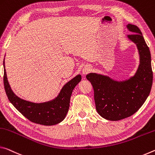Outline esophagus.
Masks as SVG:
<instances>
[{"instance_id":"obj_1","label":"esophagus","mask_w":155,"mask_h":155,"mask_svg":"<svg viewBox=\"0 0 155 155\" xmlns=\"http://www.w3.org/2000/svg\"><path fill=\"white\" fill-rule=\"evenodd\" d=\"M90 71H91V68L89 67H87H87H84L83 70H82V73L84 75H86V74H87V73H89Z\"/></svg>"}]
</instances>
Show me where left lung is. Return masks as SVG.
<instances>
[{"label": "left lung", "mask_w": 155, "mask_h": 155, "mask_svg": "<svg viewBox=\"0 0 155 155\" xmlns=\"http://www.w3.org/2000/svg\"><path fill=\"white\" fill-rule=\"evenodd\" d=\"M126 27L133 33L128 38L136 44L140 58L135 75L120 82L94 73L87 75L94 90L96 110L103 118L110 121L123 120L135 113L148 97L153 84L151 55L148 45L138 27L131 24Z\"/></svg>", "instance_id": "1"}]
</instances>
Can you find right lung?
Returning <instances> with one entry per match:
<instances>
[{
	"mask_svg": "<svg viewBox=\"0 0 155 155\" xmlns=\"http://www.w3.org/2000/svg\"><path fill=\"white\" fill-rule=\"evenodd\" d=\"M5 67V62L3 61ZM82 77L78 75L68 82L61 89L54 100L44 103H34L22 100L14 94L7 80L4 70L3 82L9 100L19 112L32 122L45 126H52L62 121L65 118L69 108L70 98L73 90L79 83Z\"/></svg>",
	"mask_w": 155,
	"mask_h": 155,
	"instance_id": "add662e5",
	"label": "right lung"
}]
</instances>
